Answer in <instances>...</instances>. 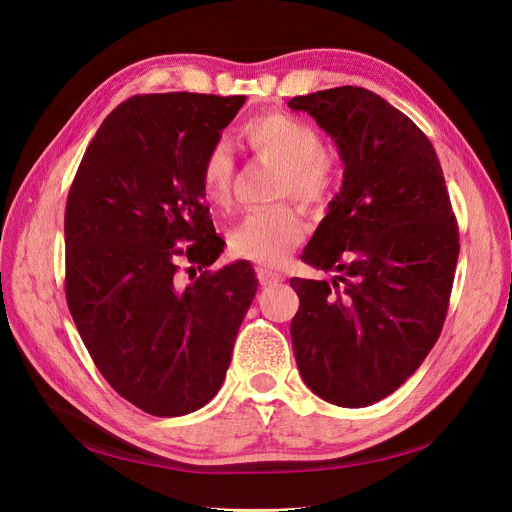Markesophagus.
<instances>
[{"instance_id": "obj_1", "label": "esophagus", "mask_w": 512, "mask_h": 512, "mask_svg": "<svg viewBox=\"0 0 512 512\" xmlns=\"http://www.w3.org/2000/svg\"><path fill=\"white\" fill-rule=\"evenodd\" d=\"M257 278L261 286H276L284 280L282 274L274 272V270H265V267H257Z\"/></svg>"}]
</instances>
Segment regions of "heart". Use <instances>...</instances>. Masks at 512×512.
<instances>
[{
	"label": "heart",
	"mask_w": 512,
	"mask_h": 512,
	"mask_svg": "<svg viewBox=\"0 0 512 512\" xmlns=\"http://www.w3.org/2000/svg\"><path fill=\"white\" fill-rule=\"evenodd\" d=\"M247 145L280 166L274 197H292L307 207H326L336 191L338 172L319 130L290 114L270 112L242 128ZM234 155L226 143L213 145L201 166L203 197L218 209L232 203ZM307 224L292 207L280 203L249 211L230 232L236 257L267 267L282 265L305 240Z\"/></svg>",
	"instance_id": "1"
}]
</instances>
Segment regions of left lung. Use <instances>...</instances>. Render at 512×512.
Returning a JSON list of instances; mask_svg holds the SVG:
<instances>
[{"label":"left lung","instance_id":"1","mask_svg":"<svg viewBox=\"0 0 512 512\" xmlns=\"http://www.w3.org/2000/svg\"><path fill=\"white\" fill-rule=\"evenodd\" d=\"M334 139L344 164L301 259L326 280L292 278L290 336L305 384L332 405L369 407L405 384L436 344L450 301L459 226L436 149L363 87L288 101Z\"/></svg>","mask_w":512,"mask_h":512}]
</instances>
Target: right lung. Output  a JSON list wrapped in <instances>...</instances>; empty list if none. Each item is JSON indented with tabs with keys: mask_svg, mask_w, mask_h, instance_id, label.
Listing matches in <instances>:
<instances>
[{
	"mask_svg": "<svg viewBox=\"0 0 512 512\" xmlns=\"http://www.w3.org/2000/svg\"><path fill=\"white\" fill-rule=\"evenodd\" d=\"M245 101L126 99L101 122L68 193L66 301L76 330L105 382L155 417L193 413L218 394L257 292L249 261L205 270L224 240L203 205L201 166ZM180 260L202 272L191 285L177 276Z\"/></svg>",
	"mask_w": 512,
	"mask_h": 512,
	"instance_id": "1",
	"label": "right lung"
}]
</instances>
